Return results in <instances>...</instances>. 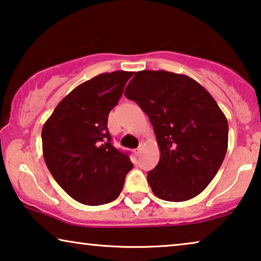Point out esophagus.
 <instances>
[{
    "instance_id": "1",
    "label": "esophagus",
    "mask_w": 261,
    "mask_h": 261,
    "mask_svg": "<svg viewBox=\"0 0 261 261\" xmlns=\"http://www.w3.org/2000/svg\"><path fill=\"white\" fill-rule=\"evenodd\" d=\"M142 150H143V145L141 144V145L138 146L137 149H135V155H136V156H139V155H141V153H142Z\"/></svg>"
}]
</instances>
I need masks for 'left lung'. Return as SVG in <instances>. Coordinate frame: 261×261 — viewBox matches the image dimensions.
I'll list each match as a JSON object with an SVG mask.
<instances>
[{
  "instance_id": "obj_1",
  "label": "left lung",
  "mask_w": 261,
  "mask_h": 261,
  "mask_svg": "<svg viewBox=\"0 0 261 261\" xmlns=\"http://www.w3.org/2000/svg\"><path fill=\"white\" fill-rule=\"evenodd\" d=\"M153 126L161 157L148 172L160 199L181 202L203 192L221 167L228 146V123L203 86L167 71L137 72L125 89Z\"/></svg>"
}]
</instances>
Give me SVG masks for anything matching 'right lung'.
I'll return each instance as SVG.
<instances>
[{
  "label": "right lung",
  "instance_id": "1",
  "mask_svg": "<svg viewBox=\"0 0 261 261\" xmlns=\"http://www.w3.org/2000/svg\"><path fill=\"white\" fill-rule=\"evenodd\" d=\"M134 72L102 73L76 86L59 102L42 127L46 166L72 199L87 205L119 196L134 164L116 149L108 117Z\"/></svg>",
  "mask_w": 261,
  "mask_h": 261
}]
</instances>
